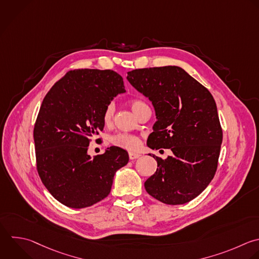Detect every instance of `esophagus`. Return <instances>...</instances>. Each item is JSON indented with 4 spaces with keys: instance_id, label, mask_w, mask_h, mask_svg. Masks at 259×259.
Listing matches in <instances>:
<instances>
[{
    "instance_id": "obj_1",
    "label": "esophagus",
    "mask_w": 259,
    "mask_h": 259,
    "mask_svg": "<svg viewBox=\"0 0 259 259\" xmlns=\"http://www.w3.org/2000/svg\"><path fill=\"white\" fill-rule=\"evenodd\" d=\"M128 156H130V159H131V160H136V159H138L141 155H140V154H138V153L130 152V153H128Z\"/></svg>"
}]
</instances>
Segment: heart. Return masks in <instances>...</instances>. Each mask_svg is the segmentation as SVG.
I'll list each match as a JSON object with an SVG mask.
<instances>
[{
    "instance_id": "b5f03b06",
    "label": "heart",
    "mask_w": 259,
    "mask_h": 259,
    "mask_svg": "<svg viewBox=\"0 0 259 259\" xmlns=\"http://www.w3.org/2000/svg\"><path fill=\"white\" fill-rule=\"evenodd\" d=\"M130 104H131V107H132L133 111L136 114L138 113V111L143 106L147 105L145 102H143L141 100H132ZM113 113H114V104L111 102L105 107V109L103 111L102 118H103L104 123L108 124L111 121ZM110 142H111L112 145H114L118 148H122V149L130 150V151L137 150L141 145V141L137 136L132 135V134H127V133H118V134L112 136L110 138Z\"/></svg>"
}]
</instances>
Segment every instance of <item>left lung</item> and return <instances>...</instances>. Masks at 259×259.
<instances>
[{"mask_svg":"<svg viewBox=\"0 0 259 259\" xmlns=\"http://www.w3.org/2000/svg\"><path fill=\"white\" fill-rule=\"evenodd\" d=\"M127 81L149 98L157 121L147 145L171 149L145 182L147 192L167 204H183L200 194L218 167L223 132L209 91L182 68L167 66L137 69Z\"/></svg>","mask_w":259,"mask_h":259,"instance_id":"1","label":"left lung"}]
</instances>
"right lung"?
<instances>
[{"mask_svg": "<svg viewBox=\"0 0 259 259\" xmlns=\"http://www.w3.org/2000/svg\"><path fill=\"white\" fill-rule=\"evenodd\" d=\"M111 70L70 71L46 95L34 125L36 166L50 193L61 203L83 208L105 198L115 172L128 162L118 147L88 155L90 140L103 131L105 107L124 93Z\"/></svg>", "mask_w": 259, "mask_h": 259, "instance_id": "right-lung-1", "label": "right lung"}]
</instances>
